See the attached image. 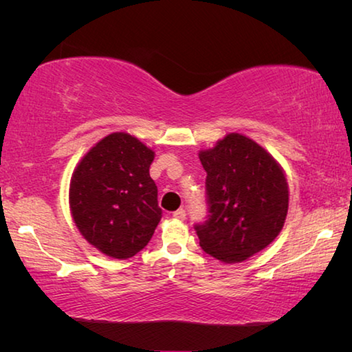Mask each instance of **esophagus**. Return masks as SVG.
I'll return each mask as SVG.
<instances>
[{"label": "esophagus", "mask_w": 352, "mask_h": 352, "mask_svg": "<svg viewBox=\"0 0 352 352\" xmlns=\"http://www.w3.org/2000/svg\"><path fill=\"white\" fill-rule=\"evenodd\" d=\"M174 219H177V220H184V219H186V211H184V210H177V211L174 212Z\"/></svg>", "instance_id": "esophagus-1"}]
</instances>
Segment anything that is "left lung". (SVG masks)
Wrapping results in <instances>:
<instances>
[{
  "instance_id": "left-lung-1",
  "label": "left lung",
  "mask_w": 352,
  "mask_h": 352,
  "mask_svg": "<svg viewBox=\"0 0 352 352\" xmlns=\"http://www.w3.org/2000/svg\"><path fill=\"white\" fill-rule=\"evenodd\" d=\"M210 219L195 225L204 252L225 264L247 261L276 239L289 210V184L275 158L241 133L199 152Z\"/></svg>"
}]
</instances>
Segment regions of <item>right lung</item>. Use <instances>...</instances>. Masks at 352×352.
<instances>
[{"label":"right lung","instance_id":"1","mask_svg":"<svg viewBox=\"0 0 352 352\" xmlns=\"http://www.w3.org/2000/svg\"><path fill=\"white\" fill-rule=\"evenodd\" d=\"M155 158L135 136L115 132L96 142L76 166L69 210L90 245L115 259L144 248L162 219L157 184L148 174Z\"/></svg>","mask_w":352,"mask_h":352}]
</instances>
